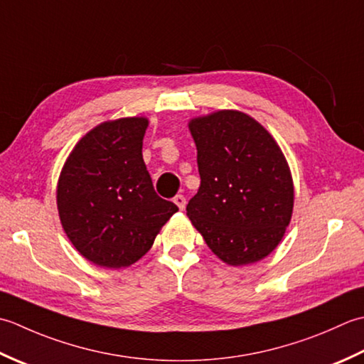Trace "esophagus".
I'll use <instances>...</instances> for the list:
<instances>
[{
  "label": "esophagus",
  "mask_w": 364,
  "mask_h": 364,
  "mask_svg": "<svg viewBox=\"0 0 364 364\" xmlns=\"http://www.w3.org/2000/svg\"><path fill=\"white\" fill-rule=\"evenodd\" d=\"M173 201H174V204L179 207L181 210H183L185 209V204H187V199H185V196L183 195H176L174 198H173Z\"/></svg>",
  "instance_id": "obj_1"
}]
</instances>
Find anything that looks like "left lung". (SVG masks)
<instances>
[{
    "label": "left lung",
    "instance_id": "left-lung-1",
    "mask_svg": "<svg viewBox=\"0 0 364 364\" xmlns=\"http://www.w3.org/2000/svg\"><path fill=\"white\" fill-rule=\"evenodd\" d=\"M201 185L187 217L213 255L229 265L269 256L294 209V182L284 154L253 117L221 109L188 122Z\"/></svg>",
    "mask_w": 364,
    "mask_h": 364
}]
</instances>
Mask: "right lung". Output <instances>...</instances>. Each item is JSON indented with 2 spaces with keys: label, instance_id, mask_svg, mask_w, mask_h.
Segmentation results:
<instances>
[{
  "label": "right lung",
  "instance_id": "right-lung-1",
  "mask_svg": "<svg viewBox=\"0 0 364 364\" xmlns=\"http://www.w3.org/2000/svg\"><path fill=\"white\" fill-rule=\"evenodd\" d=\"M146 117L102 122L81 138L59 174L56 204L69 240L105 269L135 264L179 210L161 199L143 160Z\"/></svg>",
  "mask_w": 364,
  "mask_h": 364
}]
</instances>
